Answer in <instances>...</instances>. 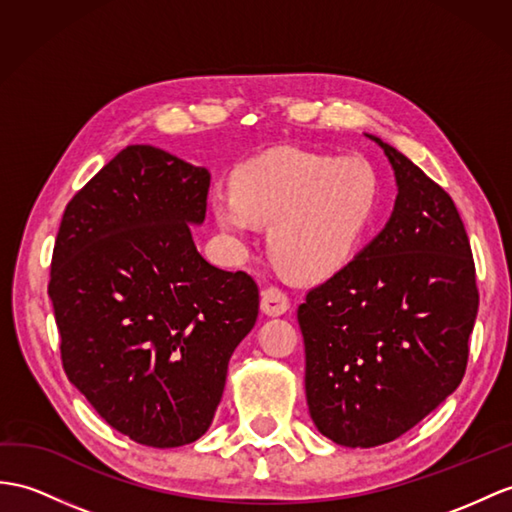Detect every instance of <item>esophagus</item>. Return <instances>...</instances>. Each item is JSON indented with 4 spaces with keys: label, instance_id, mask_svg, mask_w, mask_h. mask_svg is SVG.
Returning <instances> with one entry per match:
<instances>
[{
    "label": "esophagus",
    "instance_id": "1",
    "mask_svg": "<svg viewBox=\"0 0 512 512\" xmlns=\"http://www.w3.org/2000/svg\"><path fill=\"white\" fill-rule=\"evenodd\" d=\"M289 306V295H286L280 286H267L263 291V297H260V308H263V313L269 317L284 315Z\"/></svg>",
    "mask_w": 512,
    "mask_h": 512
}]
</instances>
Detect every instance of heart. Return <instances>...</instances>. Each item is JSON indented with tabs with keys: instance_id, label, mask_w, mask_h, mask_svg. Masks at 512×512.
I'll use <instances>...</instances> for the list:
<instances>
[{
	"instance_id": "b5f03b06",
	"label": "heart",
	"mask_w": 512,
	"mask_h": 512,
	"mask_svg": "<svg viewBox=\"0 0 512 512\" xmlns=\"http://www.w3.org/2000/svg\"><path fill=\"white\" fill-rule=\"evenodd\" d=\"M382 176L363 156L276 149L236 173L232 191L213 195L226 239L243 247L258 223L269 226V252L302 280L328 278L354 260L378 228Z\"/></svg>"
}]
</instances>
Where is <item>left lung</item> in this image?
Masks as SVG:
<instances>
[{
	"label": "left lung",
	"instance_id": "obj_1",
	"mask_svg": "<svg viewBox=\"0 0 512 512\" xmlns=\"http://www.w3.org/2000/svg\"><path fill=\"white\" fill-rule=\"evenodd\" d=\"M369 139L395 171L393 215L297 308L310 417L345 447L395 441L456 391L480 302L452 197L395 147Z\"/></svg>",
	"mask_w": 512,
	"mask_h": 512
}]
</instances>
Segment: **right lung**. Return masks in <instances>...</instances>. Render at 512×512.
Instances as JSON below:
<instances>
[{
	"instance_id": "add662e5",
	"label": "right lung",
	"mask_w": 512,
	"mask_h": 512,
	"mask_svg": "<svg viewBox=\"0 0 512 512\" xmlns=\"http://www.w3.org/2000/svg\"><path fill=\"white\" fill-rule=\"evenodd\" d=\"M210 173L128 145L73 195L47 293L69 382L108 426L149 447L197 441L258 317V286L197 252Z\"/></svg>"
}]
</instances>
